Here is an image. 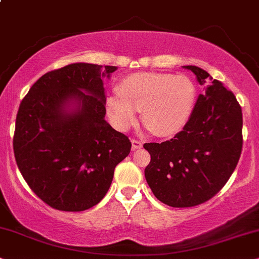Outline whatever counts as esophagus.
I'll list each match as a JSON object with an SVG mask.
<instances>
[{
  "label": "esophagus",
  "instance_id": "34e87169",
  "mask_svg": "<svg viewBox=\"0 0 259 259\" xmlns=\"http://www.w3.org/2000/svg\"><path fill=\"white\" fill-rule=\"evenodd\" d=\"M132 145H133V150H136V149L142 148L143 143L139 140H132Z\"/></svg>",
  "mask_w": 259,
  "mask_h": 259
}]
</instances>
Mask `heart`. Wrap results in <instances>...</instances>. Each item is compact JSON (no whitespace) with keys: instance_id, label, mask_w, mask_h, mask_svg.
<instances>
[{"instance_id":"obj_1","label":"heart","mask_w":259,"mask_h":259,"mask_svg":"<svg viewBox=\"0 0 259 259\" xmlns=\"http://www.w3.org/2000/svg\"><path fill=\"white\" fill-rule=\"evenodd\" d=\"M195 101V83L185 75L135 73L120 81L118 93L107 96L105 109L118 132L125 133L135 125L141 111L148 132L168 137L186 125Z\"/></svg>"}]
</instances>
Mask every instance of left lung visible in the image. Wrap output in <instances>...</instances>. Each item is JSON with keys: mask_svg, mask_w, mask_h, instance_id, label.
Instances as JSON below:
<instances>
[{"mask_svg": "<svg viewBox=\"0 0 259 259\" xmlns=\"http://www.w3.org/2000/svg\"><path fill=\"white\" fill-rule=\"evenodd\" d=\"M204 87L181 133L161 143H145L150 162L146 181L169 207L186 208L218 194L237 167L243 148V113L237 98L196 65H184Z\"/></svg>", "mask_w": 259, "mask_h": 259, "instance_id": "8db88e82", "label": "left lung"}]
</instances>
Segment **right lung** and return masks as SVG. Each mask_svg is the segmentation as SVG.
<instances>
[{
  "mask_svg": "<svg viewBox=\"0 0 259 259\" xmlns=\"http://www.w3.org/2000/svg\"><path fill=\"white\" fill-rule=\"evenodd\" d=\"M112 65L73 63L49 71L22 99L13 140L18 167L50 207L82 211L109 191L132 142L105 120L104 78Z\"/></svg>",
  "mask_w": 259,
  "mask_h": 259,
  "instance_id": "add662e5",
  "label": "right lung"
}]
</instances>
